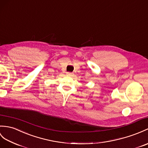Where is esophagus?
<instances>
[{
	"label": "esophagus",
	"mask_w": 148,
	"mask_h": 148,
	"mask_svg": "<svg viewBox=\"0 0 148 148\" xmlns=\"http://www.w3.org/2000/svg\"><path fill=\"white\" fill-rule=\"evenodd\" d=\"M67 75H69V76H72V75H74V74L73 73H69V72H68V73H67Z\"/></svg>",
	"instance_id": "1"
}]
</instances>
